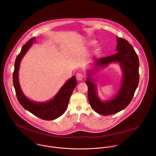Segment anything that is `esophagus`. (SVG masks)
Instances as JSON below:
<instances>
[{
    "label": "esophagus",
    "instance_id": "34e87169",
    "mask_svg": "<svg viewBox=\"0 0 156 156\" xmlns=\"http://www.w3.org/2000/svg\"><path fill=\"white\" fill-rule=\"evenodd\" d=\"M83 75L82 73H77L76 74V79L77 80L79 81H80L83 79Z\"/></svg>",
    "mask_w": 156,
    "mask_h": 156
}]
</instances>
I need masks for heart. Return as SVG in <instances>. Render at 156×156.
<instances>
[{"mask_svg":"<svg viewBox=\"0 0 156 156\" xmlns=\"http://www.w3.org/2000/svg\"><path fill=\"white\" fill-rule=\"evenodd\" d=\"M95 42L94 41H92H92H89L88 44L90 45H91L94 44H95ZM98 51H99V48H97V51L98 52Z\"/></svg>","mask_w":156,"mask_h":156,"instance_id":"1","label":"heart"}]
</instances>
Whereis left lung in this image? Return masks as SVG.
Instances as JSON below:
<instances>
[{
    "instance_id": "1",
    "label": "left lung",
    "mask_w": 156,
    "mask_h": 156,
    "mask_svg": "<svg viewBox=\"0 0 156 156\" xmlns=\"http://www.w3.org/2000/svg\"><path fill=\"white\" fill-rule=\"evenodd\" d=\"M117 53L95 61L97 67H105L112 62H119L123 72L121 89L114 98L101 101L97 94V88L89 73L85 82L88 86V97L91 108L105 116L115 114L124 109L131 102L139 84V61L133 47L127 40L117 37Z\"/></svg>"
}]
</instances>
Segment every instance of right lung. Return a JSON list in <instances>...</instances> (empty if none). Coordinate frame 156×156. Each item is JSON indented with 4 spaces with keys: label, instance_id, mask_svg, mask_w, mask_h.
I'll list each match as a JSON object with an SVG mask.
<instances>
[{
    "label": "right lung",
    "instance_id": "add662e5",
    "mask_svg": "<svg viewBox=\"0 0 156 156\" xmlns=\"http://www.w3.org/2000/svg\"><path fill=\"white\" fill-rule=\"evenodd\" d=\"M35 40V37H33L26 42L16 58L12 76L14 87L17 100L24 109L42 119L47 121L53 120L61 116L67 109L69 98L77 85V80L75 76L70 78L55 97L48 101L36 103L28 99L24 95L20 88L19 82V71L23 57L31 47L32 43H34Z\"/></svg>",
    "mask_w": 156,
    "mask_h": 156
}]
</instances>
